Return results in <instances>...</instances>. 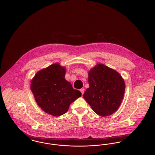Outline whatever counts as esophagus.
Returning a JSON list of instances; mask_svg holds the SVG:
<instances>
[{"label":"esophagus","instance_id":"34e87169","mask_svg":"<svg viewBox=\"0 0 155 155\" xmlns=\"http://www.w3.org/2000/svg\"><path fill=\"white\" fill-rule=\"evenodd\" d=\"M80 91H81V93L82 95H83L84 92V90L83 88H81V89H80Z\"/></svg>","mask_w":155,"mask_h":155}]
</instances>
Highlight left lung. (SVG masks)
Returning a JSON list of instances; mask_svg holds the SVG:
<instances>
[{
    "label": "left lung",
    "mask_w": 155,
    "mask_h": 155,
    "mask_svg": "<svg viewBox=\"0 0 155 155\" xmlns=\"http://www.w3.org/2000/svg\"><path fill=\"white\" fill-rule=\"evenodd\" d=\"M88 88L83 97L98 115H111L120 107L125 91L124 79L118 72L98 64L88 72Z\"/></svg>",
    "instance_id": "8db88e82"
}]
</instances>
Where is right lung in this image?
I'll return each instance as SVG.
<instances>
[{
    "label": "right lung",
    "instance_id": "add662e5",
    "mask_svg": "<svg viewBox=\"0 0 155 155\" xmlns=\"http://www.w3.org/2000/svg\"><path fill=\"white\" fill-rule=\"evenodd\" d=\"M66 68L55 63L36 72L31 80V90L39 107L45 113L60 116L81 96L65 79Z\"/></svg>",
    "mask_w": 155,
    "mask_h": 155
}]
</instances>
